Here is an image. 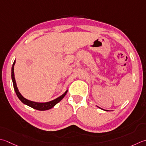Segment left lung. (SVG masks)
<instances>
[{"instance_id": "left-lung-1", "label": "left lung", "mask_w": 146, "mask_h": 146, "mask_svg": "<svg viewBox=\"0 0 146 146\" xmlns=\"http://www.w3.org/2000/svg\"><path fill=\"white\" fill-rule=\"evenodd\" d=\"M99 108H100V109H101V108H99V107H98ZM101 110H104V111H108V110H103V109H101Z\"/></svg>"}]
</instances>
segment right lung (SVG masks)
Instances as JSON below:
<instances>
[{"mask_svg": "<svg viewBox=\"0 0 146 146\" xmlns=\"http://www.w3.org/2000/svg\"><path fill=\"white\" fill-rule=\"evenodd\" d=\"M15 63H16V60L14 61L13 66H12V69H11V78H12L14 89V90H15V92L17 96H18V98H19L20 101L23 102V103L28 106L33 108V109H35L36 110L45 111V110H48L51 109V108H53L54 106L56 105L59 102L61 101V100L64 98V97L66 96V93L68 92V90H66L64 94H62L61 96L58 97V98L54 99V100H52V101H50L49 102H34V101H30V100H28L27 99L25 98L24 97L21 95V93L19 92V90L18 88V87H17V85H16V80H15V78H14V64H15Z\"/></svg>", "mask_w": 146, "mask_h": 146, "instance_id": "1", "label": "right lung"}]
</instances>
